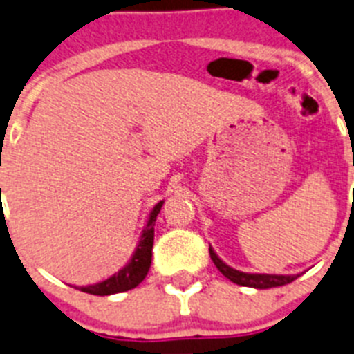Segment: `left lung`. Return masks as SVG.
Masks as SVG:
<instances>
[{
  "label": "left lung",
  "mask_w": 354,
  "mask_h": 354,
  "mask_svg": "<svg viewBox=\"0 0 354 354\" xmlns=\"http://www.w3.org/2000/svg\"><path fill=\"white\" fill-rule=\"evenodd\" d=\"M210 258L214 260L215 267L223 272L230 281L236 285H242V287H251V288H272V287H281V285H287L290 281L297 278L296 274H258V272H242V270H236L233 267H230L228 263L223 262L217 253L210 248Z\"/></svg>",
  "instance_id": "8db88e82"
}]
</instances>
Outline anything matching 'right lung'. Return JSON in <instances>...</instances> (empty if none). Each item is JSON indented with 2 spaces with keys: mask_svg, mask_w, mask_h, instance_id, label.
I'll return each mask as SVG.
<instances>
[{
  "mask_svg": "<svg viewBox=\"0 0 354 354\" xmlns=\"http://www.w3.org/2000/svg\"><path fill=\"white\" fill-rule=\"evenodd\" d=\"M164 201H158L149 212L147 223L144 226L142 233L139 236V242L135 245V251L131 258L128 260L122 269H119L115 274L110 278L97 281V283L85 285V287H76L82 292L87 294H94V296H110V294H119V292H126L135 288L147 276V270L151 267V257H153V241H155V223L156 215L162 210Z\"/></svg>",
  "mask_w": 354,
  "mask_h": 354,
  "instance_id": "add662e5",
  "label": "right lung"
}]
</instances>
